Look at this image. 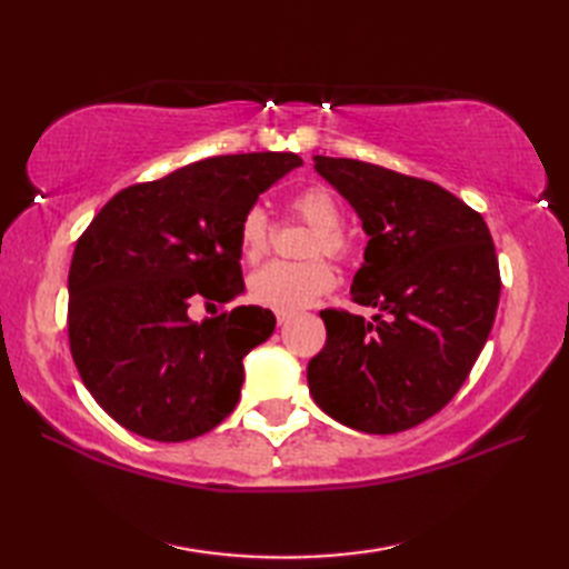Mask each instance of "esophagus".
<instances>
[{"instance_id":"esophagus-1","label":"esophagus","mask_w":569,"mask_h":569,"mask_svg":"<svg viewBox=\"0 0 569 569\" xmlns=\"http://www.w3.org/2000/svg\"><path fill=\"white\" fill-rule=\"evenodd\" d=\"M293 318V312H283V310H276V322L278 325H286L288 320Z\"/></svg>"}]
</instances>
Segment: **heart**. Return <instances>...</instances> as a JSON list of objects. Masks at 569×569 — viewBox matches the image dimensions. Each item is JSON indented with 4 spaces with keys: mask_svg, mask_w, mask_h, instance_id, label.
I'll return each mask as SVG.
<instances>
[{
    "mask_svg": "<svg viewBox=\"0 0 569 569\" xmlns=\"http://www.w3.org/2000/svg\"><path fill=\"white\" fill-rule=\"evenodd\" d=\"M288 210L298 220L312 227L303 253L316 259L303 263H266L263 269L249 278V296L253 303L263 308L296 312L310 306L322 293H328L335 283L330 263L318 259L320 253L332 259H342L349 249V241L342 232V204L325 186H308L298 190L288 200ZM237 247L239 257L249 263L259 261L269 251V220H266L263 210L251 208L241 217L237 229Z\"/></svg>",
    "mask_w": 569,
    "mask_h": 569,
    "instance_id": "1",
    "label": "heart"
}]
</instances>
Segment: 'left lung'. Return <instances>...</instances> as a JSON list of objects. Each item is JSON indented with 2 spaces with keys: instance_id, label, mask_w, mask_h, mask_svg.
I'll return each mask as SVG.
<instances>
[{
  "instance_id": "obj_1",
  "label": "left lung",
  "mask_w": 569,
  "mask_h": 569,
  "mask_svg": "<svg viewBox=\"0 0 569 569\" xmlns=\"http://www.w3.org/2000/svg\"><path fill=\"white\" fill-rule=\"evenodd\" d=\"M312 161L369 237L352 300L379 316L320 312L328 342L308 365L310 393L359 432L416 428L452 401L497 318L501 276L489 227L430 180L355 159Z\"/></svg>"
}]
</instances>
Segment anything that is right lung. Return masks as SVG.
<instances>
[{"mask_svg": "<svg viewBox=\"0 0 569 569\" xmlns=\"http://www.w3.org/2000/svg\"><path fill=\"white\" fill-rule=\"evenodd\" d=\"M296 153L214 156L137 183L94 214L68 273L70 355L119 426L183 442L232 413L244 359L276 328L271 310L239 306L192 322L196 300L244 293L237 229Z\"/></svg>", "mask_w": 569, "mask_h": 569, "instance_id": "right-lung-1", "label": "right lung"}]
</instances>
